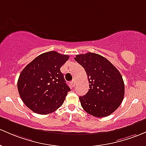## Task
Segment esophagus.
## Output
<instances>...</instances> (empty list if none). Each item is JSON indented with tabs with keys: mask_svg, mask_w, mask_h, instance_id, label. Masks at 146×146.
<instances>
[{
	"mask_svg": "<svg viewBox=\"0 0 146 146\" xmlns=\"http://www.w3.org/2000/svg\"><path fill=\"white\" fill-rule=\"evenodd\" d=\"M70 84H71V86H73V87H74V86H76V81H75V80H73V81L70 82Z\"/></svg>",
	"mask_w": 146,
	"mask_h": 146,
	"instance_id": "esophagus-1",
	"label": "esophagus"
}]
</instances>
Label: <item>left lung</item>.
Wrapping results in <instances>:
<instances>
[{
	"label": "left lung",
	"mask_w": 146,
	"mask_h": 146,
	"mask_svg": "<svg viewBox=\"0 0 146 146\" xmlns=\"http://www.w3.org/2000/svg\"><path fill=\"white\" fill-rule=\"evenodd\" d=\"M75 60L82 66L89 80V91L80 96L84 111L96 117L111 114L123 102L125 84L122 76L111 62L93 52L77 55Z\"/></svg>",
	"instance_id": "obj_1"
}]
</instances>
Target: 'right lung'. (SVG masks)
<instances>
[{"mask_svg":"<svg viewBox=\"0 0 146 146\" xmlns=\"http://www.w3.org/2000/svg\"><path fill=\"white\" fill-rule=\"evenodd\" d=\"M68 58V55L49 51L39 55L23 68L17 87L22 101L30 110L48 114L62 106L70 89L60 68Z\"/></svg>","mask_w":146,"mask_h":146,"instance_id":"obj_1","label":"right lung"}]
</instances>
